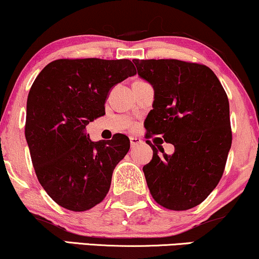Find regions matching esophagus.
<instances>
[{
    "mask_svg": "<svg viewBox=\"0 0 259 259\" xmlns=\"http://www.w3.org/2000/svg\"><path fill=\"white\" fill-rule=\"evenodd\" d=\"M130 142H131V146L134 147V146L139 145V144L142 143V140H140L139 138H137V137H131L130 138Z\"/></svg>",
    "mask_w": 259,
    "mask_h": 259,
    "instance_id": "obj_1",
    "label": "esophagus"
}]
</instances>
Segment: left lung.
I'll return each instance as SVG.
<instances>
[{"label": "left lung", "mask_w": 259, "mask_h": 259, "mask_svg": "<svg viewBox=\"0 0 259 259\" xmlns=\"http://www.w3.org/2000/svg\"><path fill=\"white\" fill-rule=\"evenodd\" d=\"M133 63L138 75L154 88L146 138L160 136L175 146L167 156L162 146L147 140L153 150L152 160L143 167L147 187L164 208L190 209L206 200L223 177L232 144L226 92L203 64L179 59Z\"/></svg>", "instance_id": "1"}]
</instances>
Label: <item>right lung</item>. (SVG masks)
<instances>
[{
    "instance_id": "add662e5",
    "label": "right lung",
    "mask_w": 259,
    "mask_h": 259,
    "mask_svg": "<svg viewBox=\"0 0 259 259\" xmlns=\"http://www.w3.org/2000/svg\"><path fill=\"white\" fill-rule=\"evenodd\" d=\"M136 73L130 59H57L33 82L25 137L36 177L59 206L84 211L106 197L130 139L92 142L85 126L105 115L109 90Z\"/></svg>"
}]
</instances>
